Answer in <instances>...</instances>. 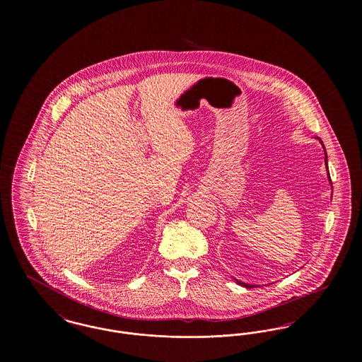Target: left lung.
Masks as SVG:
<instances>
[{"label": "left lung", "instance_id": "8db88e82", "mask_svg": "<svg viewBox=\"0 0 362 362\" xmlns=\"http://www.w3.org/2000/svg\"><path fill=\"white\" fill-rule=\"evenodd\" d=\"M320 142H322V141H320ZM325 153H326V149H325ZM325 163H326V165H327V153H326V157H325ZM328 175H329V173H328ZM328 179H329V183H331V177H329V176H328ZM331 185H332V183H331ZM238 284H239V285H243V286H245V288H251V286L254 288V285H247V284H243L240 281H238Z\"/></svg>", "mask_w": 362, "mask_h": 362}]
</instances>
